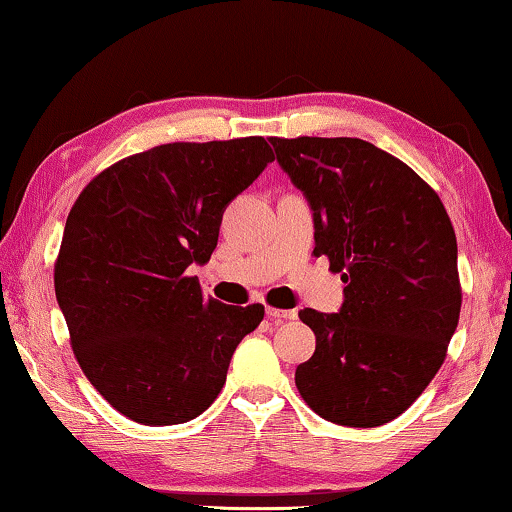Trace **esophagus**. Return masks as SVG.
<instances>
[{
    "label": "esophagus",
    "instance_id": "1",
    "mask_svg": "<svg viewBox=\"0 0 512 512\" xmlns=\"http://www.w3.org/2000/svg\"><path fill=\"white\" fill-rule=\"evenodd\" d=\"M266 315H269V319H273V322H285V319H296V310H282V308H266Z\"/></svg>",
    "mask_w": 512,
    "mask_h": 512
}]
</instances>
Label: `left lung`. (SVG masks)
Returning <instances> with one entry per match:
<instances>
[{"label": "left lung", "instance_id": "obj_1", "mask_svg": "<svg viewBox=\"0 0 512 512\" xmlns=\"http://www.w3.org/2000/svg\"><path fill=\"white\" fill-rule=\"evenodd\" d=\"M315 216V253L340 273L345 303L299 312L317 347L296 368L326 421L377 427L416 402L444 363L462 308L457 241L439 195L358 137H271Z\"/></svg>", "mask_w": 512, "mask_h": 512}]
</instances>
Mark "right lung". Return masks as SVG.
I'll return each mask as SVG.
<instances>
[{
  "instance_id": "obj_1",
  "label": "right lung",
  "mask_w": 512,
  "mask_h": 512,
  "mask_svg": "<svg viewBox=\"0 0 512 512\" xmlns=\"http://www.w3.org/2000/svg\"><path fill=\"white\" fill-rule=\"evenodd\" d=\"M273 151L264 137L170 142L96 174L66 218L55 294L91 386L142 425L200 416L264 305L202 294L223 211Z\"/></svg>"
}]
</instances>
